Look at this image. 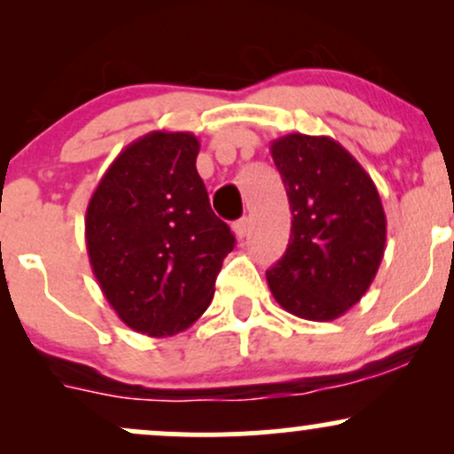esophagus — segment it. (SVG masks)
<instances>
[{
	"label": "esophagus",
	"instance_id": "1",
	"mask_svg": "<svg viewBox=\"0 0 454 454\" xmlns=\"http://www.w3.org/2000/svg\"><path fill=\"white\" fill-rule=\"evenodd\" d=\"M249 228H252V222H249V217H241V220L234 223V232H237V237L241 239V241L249 234Z\"/></svg>",
	"mask_w": 454,
	"mask_h": 454
}]
</instances>
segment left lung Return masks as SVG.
<instances>
[{
	"instance_id": "obj_1",
	"label": "left lung",
	"mask_w": 454,
	"mask_h": 454,
	"mask_svg": "<svg viewBox=\"0 0 454 454\" xmlns=\"http://www.w3.org/2000/svg\"><path fill=\"white\" fill-rule=\"evenodd\" d=\"M288 194L293 231L267 270L275 301L314 322L335 320L361 301L387 243V215L372 176L328 137L288 134L270 143Z\"/></svg>"
}]
</instances>
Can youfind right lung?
I'll return each mask as SVG.
<instances>
[{"label": "right lung", "mask_w": 454, "mask_h": 454, "mask_svg": "<svg viewBox=\"0 0 454 454\" xmlns=\"http://www.w3.org/2000/svg\"><path fill=\"white\" fill-rule=\"evenodd\" d=\"M190 132H149L114 158L85 215L87 254L104 296L149 337L205 314L234 234L211 209Z\"/></svg>", "instance_id": "right-lung-1"}]
</instances>
